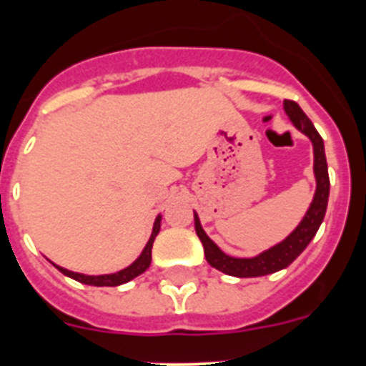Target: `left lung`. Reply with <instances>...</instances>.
Listing matches in <instances>:
<instances>
[{"label":"left lung","mask_w":366,"mask_h":366,"mask_svg":"<svg viewBox=\"0 0 366 366\" xmlns=\"http://www.w3.org/2000/svg\"><path fill=\"white\" fill-rule=\"evenodd\" d=\"M283 109H285L287 117L294 124L297 131H301L306 138L312 142L313 145V173H315V194L306 210L305 217L301 223L294 228L290 235H287L282 242L274 244L272 248L265 249V252L254 254L249 258H237L230 257L224 252H221L219 246L205 234L204 227L200 223V217L194 212V230L200 237L202 244H204V253L207 262L212 265L217 271L224 272V274L235 276V278H257V276L272 274L276 271L289 267L294 260L305 252L306 246L310 244L313 237H315L317 230H319L320 223L324 221L327 209V198H330V175H327V162L326 152H324V142L320 134L317 132L315 125L310 122L305 112L299 108L297 102L294 101H283Z\"/></svg>","instance_id":"8db88e82"}]
</instances>
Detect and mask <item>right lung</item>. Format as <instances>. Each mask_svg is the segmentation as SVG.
Listing matches in <instances>:
<instances>
[{"mask_svg":"<svg viewBox=\"0 0 366 366\" xmlns=\"http://www.w3.org/2000/svg\"><path fill=\"white\" fill-rule=\"evenodd\" d=\"M161 219H162V216L159 214V216L156 217V221H154L152 234H150V239H149V242L145 244V248H143V252L139 253V257L136 258L131 265H127V267L122 269V271L112 272V274H83V272L69 271V269L61 267V265H56L54 262H51V264H53L58 271L64 272L65 276H69V278L76 280V282H79V283H84V285H94V287L124 285V283L134 280L136 276L143 274V272L150 267V262H152V246H154V241H156L157 234H159V230H161Z\"/></svg>","mask_w":366,"mask_h":366,"instance_id":"add662e5","label":"right lung"}]
</instances>
